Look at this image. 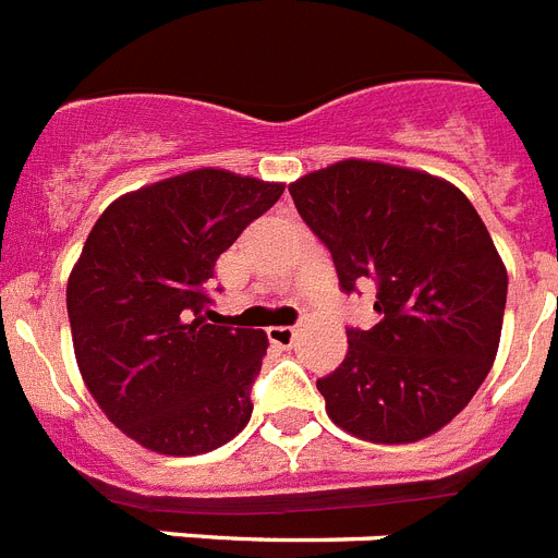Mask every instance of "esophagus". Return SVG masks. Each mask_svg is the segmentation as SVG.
<instances>
[{
	"instance_id": "obj_1",
	"label": "esophagus",
	"mask_w": 558,
	"mask_h": 558,
	"mask_svg": "<svg viewBox=\"0 0 558 558\" xmlns=\"http://www.w3.org/2000/svg\"><path fill=\"white\" fill-rule=\"evenodd\" d=\"M268 339L274 344H279V348H290V344H293V339H296V328H288V325H274V328H268Z\"/></svg>"
}]
</instances>
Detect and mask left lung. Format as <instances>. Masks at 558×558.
Wrapping results in <instances>:
<instances>
[{"instance_id":"left-lung-1","label":"left lung","mask_w":558,"mask_h":558,"mask_svg":"<svg viewBox=\"0 0 558 558\" xmlns=\"http://www.w3.org/2000/svg\"><path fill=\"white\" fill-rule=\"evenodd\" d=\"M333 256L344 293L376 284L371 330L316 381L330 422L356 439L408 445L468 408L494 367L508 270L476 207L448 179L342 159L288 185Z\"/></svg>"}]
</instances>
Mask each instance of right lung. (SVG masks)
<instances>
[{"mask_svg":"<svg viewBox=\"0 0 558 558\" xmlns=\"http://www.w3.org/2000/svg\"><path fill=\"white\" fill-rule=\"evenodd\" d=\"M282 182L196 168L110 202L68 276L82 381L128 439L165 456L222 448L251 422L265 330L207 325L216 259Z\"/></svg>","mask_w":558,"mask_h":558,"instance_id":"add662e5","label":"right lung"}]
</instances>
